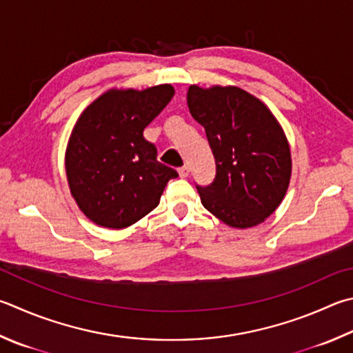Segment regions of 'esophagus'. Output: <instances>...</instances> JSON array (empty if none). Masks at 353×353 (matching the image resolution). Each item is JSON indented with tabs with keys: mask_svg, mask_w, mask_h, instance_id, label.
Instances as JSON below:
<instances>
[{
	"mask_svg": "<svg viewBox=\"0 0 353 353\" xmlns=\"http://www.w3.org/2000/svg\"><path fill=\"white\" fill-rule=\"evenodd\" d=\"M177 172H179V176H181V177H187L188 172H190V168H188V166H182V168L177 170Z\"/></svg>",
	"mask_w": 353,
	"mask_h": 353,
	"instance_id": "34e87169",
	"label": "esophagus"
}]
</instances>
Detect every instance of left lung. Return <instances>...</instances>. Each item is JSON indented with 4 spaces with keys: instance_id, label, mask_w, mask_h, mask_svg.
<instances>
[{
    "instance_id": "obj_1",
    "label": "left lung",
    "mask_w": 353,
    "mask_h": 353,
    "mask_svg": "<svg viewBox=\"0 0 353 353\" xmlns=\"http://www.w3.org/2000/svg\"><path fill=\"white\" fill-rule=\"evenodd\" d=\"M187 103L216 162L213 183L197 187L202 205L228 227L259 225L290 183L292 152L283 126L264 101L238 86L191 85Z\"/></svg>"
}]
</instances>
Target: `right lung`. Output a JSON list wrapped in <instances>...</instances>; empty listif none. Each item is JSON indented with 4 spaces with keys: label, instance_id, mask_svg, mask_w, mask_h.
Segmentation results:
<instances>
[{
    "label": "right lung",
    "instance_id": "add662e5",
    "mask_svg": "<svg viewBox=\"0 0 353 353\" xmlns=\"http://www.w3.org/2000/svg\"><path fill=\"white\" fill-rule=\"evenodd\" d=\"M174 95L171 85L108 89L80 114L65 154L68 185L89 221L120 230L154 210L177 172L143 137Z\"/></svg>",
    "mask_w": 353,
    "mask_h": 353
}]
</instances>
